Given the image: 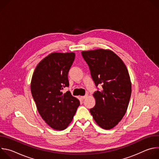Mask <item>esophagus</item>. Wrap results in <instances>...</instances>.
I'll return each instance as SVG.
<instances>
[{
	"mask_svg": "<svg viewBox=\"0 0 159 159\" xmlns=\"http://www.w3.org/2000/svg\"><path fill=\"white\" fill-rule=\"evenodd\" d=\"M87 98V95L86 94V95H85V96H81L80 97V98L82 99V100H84V99H86Z\"/></svg>",
	"mask_w": 159,
	"mask_h": 159,
	"instance_id": "1",
	"label": "esophagus"
}]
</instances>
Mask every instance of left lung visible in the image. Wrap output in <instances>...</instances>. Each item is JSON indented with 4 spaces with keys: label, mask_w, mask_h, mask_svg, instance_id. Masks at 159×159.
I'll list each match as a JSON object with an SVG mask.
<instances>
[{
    "label": "left lung",
    "mask_w": 159,
    "mask_h": 159,
    "mask_svg": "<svg viewBox=\"0 0 159 159\" xmlns=\"http://www.w3.org/2000/svg\"><path fill=\"white\" fill-rule=\"evenodd\" d=\"M92 79L101 90L93 94L96 104L90 109L96 123L105 129L114 128L126 112L131 94V84L127 68L114 52L98 49L82 52Z\"/></svg>",
    "instance_id": "1"
}]
</instances>
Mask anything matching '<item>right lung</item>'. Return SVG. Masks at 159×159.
Listing matches in <instances>:
<instances>
[{"mask_svg": "<svg viewBox=\"0 0 159 159\" xmlns=\"http://www.w3.org/2000/svg\"><path fill=\"white\" fill-rule=\"evenodd\" d=\"M74 53H53L41 60L33 73L31 91L41 118L51 128L63 130L72 121L80 105L70 91L68 74L74 61Z\"/></svg>", "mask_w": 159, "mask_h": 159, "instance_id": "right-lung-1", "label": "right lung"}]
</instances>
